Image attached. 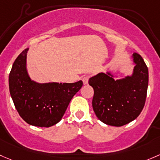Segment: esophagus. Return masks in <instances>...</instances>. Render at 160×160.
I'll return each instance as SVG.
<instances>
[{
	"mask_svg": "<svg viewBox=\"0 0 160 160\" xmlns=\"http://www.w3.org/2000/svg\"><path fill=\"white\" fill-rule=\"evenodd\" d=\"M82 80H83V83L84 85H87L88 83V80H89V77L88 76H84V77L82 78Z\"/></svg>",
	"mask_w": 160,
	"mask_h": 160,
	"instance_id": "34e87169",
	"label": "esophagus"
}]
</instances>
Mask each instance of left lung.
<instances>
[{
  "label": "left lung",
  "mask_w": 160,
  "mask_h": 160,
  "mask_svg": "<svg viewBox=\"0 0 160 160\" xmlns=\"http://www.w3.org/2000/svg\"><path fill=\"white\" fill-rule=\"evenodd\" d=\"M134 67L130 75L121 79L110 71L89 79L93 88V109L103 123L121 127L137 119L145 105L149 72L143 59L137 53L131 57Z\"/></svg>",
  "instance_id": "obj_1"
}]
</instances>
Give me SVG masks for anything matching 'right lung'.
I'll use <instances>...</instances> for the list:
<instances>
[{
	"mask_svg": "<svg viewBox=\"0 0 160 160\" xmlns=\"http://www.w3.org/2000/svg\"><path fill=\"white\" fill-rule=\"evenodd\" d=\"M28 50H23L12 66L9 75L11 97L25 122L34 127H52L61 120L83 82L41 83L32 80L27 68Z\"/></svg>",
	"mask_w": 160,
	"mask_h": 160,
	"instance_id": "1",
	"label": "right lung"
}]
</instances>
